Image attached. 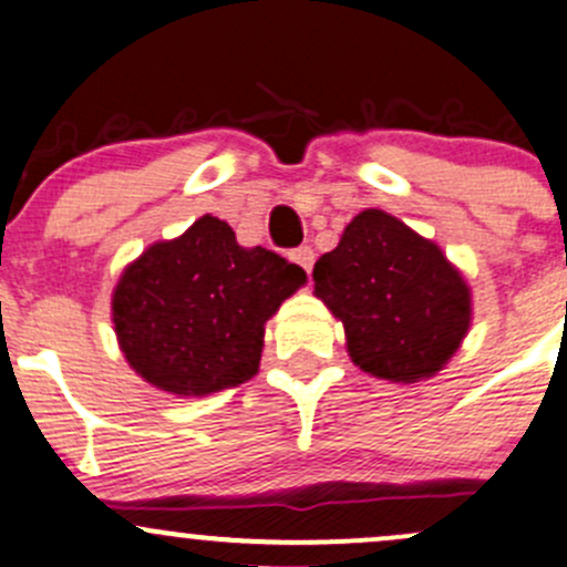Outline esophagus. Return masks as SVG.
<instances>
[{
	"mask_svg": "<svg viewBox=\"0 0 567 567\" xmlns=\"http://www.w3.org/2000/svg\"><path fill=\"white\" fill-rule=\"evenodd\" d=\"M313 259H317V256H313V248H308V245L291 250V261H295V265H300L306 272H311Z\"/></svg>",
	"mask_w": 567,
	"mask_h": 567,
	"instance_id": "1",
	"label": "esophagus"
}]
</instances>
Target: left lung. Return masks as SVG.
<instances>
[{
  "mask_svg": "<svg viewBox=\"0 0 567 567\" xmlns=\"http://www.w3.org/2000/svg\"><path fill=\"white\" fill-rule=\"evenodd\" d=\"M313 291L344 322L352 363L394 383L433 378L472 322L468 286L439 245L380 209L319 256Z\"/></svg>",
  "mask_w": 567,
  "mask_h": 567,
  "instance_id": "8db88e82",
  "label": "left lung"
}]
</instances>
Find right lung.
I'll return each mask as SVG.
<instances>
[{
    "label": "right lung",
    "instance_id": "right-lung-1",
    "mask_svg": "<svg viewBox=\"0 0 567 567\" xmlns=\"http://www.w3.org/2000/svg\"><path fill=\"white\" fill-rule=\"evenodd\" d=\"M302 284V267L243 248L228 223L206 215L123 270L112 322L126 361L151 385L215 394L259 372L265 322Z\"/></svg>",
    "mask_w": 567,
    "mask_h": 567
}]
</instances>
